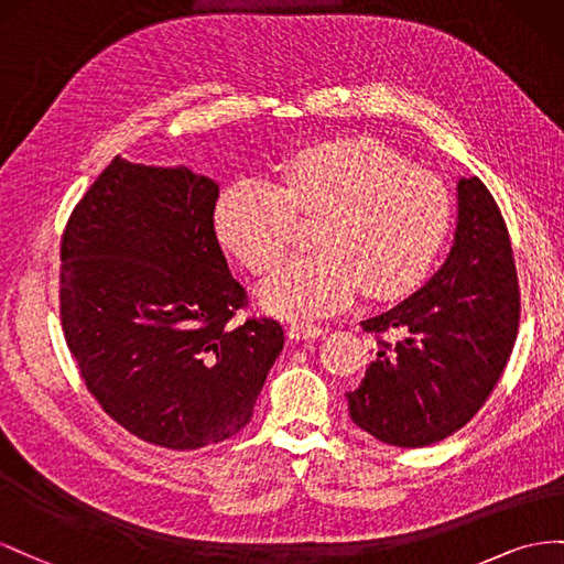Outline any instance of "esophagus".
Returning a JSON list of instances; mask_svg holds the SVG:
<instances>
[{
    "label": "esophagus",
    "instance_id": "34e87169",
    "mask_svg": "<svg viewBox=\"0 0 564 564\" xmlns=\"http://www.w3.org/2000/svg\"><path fill=\"white\" fill-rule=\"evenodd\" d=\"M324 333H326V328L314 326V324H291V326H288V335H291V340H310V337H318Z\"/></svg>",
    "mask_w": 564,
    "mask_h": 564
}]
</instances>
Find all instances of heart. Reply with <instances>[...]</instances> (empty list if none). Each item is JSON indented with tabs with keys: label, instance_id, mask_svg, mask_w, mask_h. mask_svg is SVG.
<instances>
[{
	"label": "heart",
	"instance_id": "obj_1",
	"mask_svg": "<svg viewBox=\"0 0 564 564\" xmlns=\"http://www.w3.org/2000/svg\"><path fill=\"white\" fill-rule=\"evenodd\" d=\"M297 215L321 219V252L271 273L260 297L276 316L318 318L343 312L361 291L390 300L421 283L452 227V196L437 174L411 167L384 143L343 139L297 153L283 186L231 184L215 224L240 262L267 273L291 250Z\"/></svg>",
	"mask_w": 564,
	"mask_h": 564
}]
</instances>
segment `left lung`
<instances>
[{
    "instance_id": "1",
    "label": "left lung",
    "mask_w": 564,
    "mask_h": 564,
    "mask_svg": "<svg viewBox=\"0 0 564 564\" xmlns=\"http://www.w3.org/2000/svg\"><path fill=\"white\" fill-rule=\"evenodd\" d=\"M454 246L440 271L390 312L361 321L378 351L347 392L349 417L376 440L417 448L485 406L510 359L520 291L501 210L477 176L458 180ZM397 329L399 344L382 341Z\"/></svg>"
}]
</instances>
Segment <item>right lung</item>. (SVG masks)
<instances>
[{
  "label": "right lung",
  "instance_id": "right-lung-1",
  "mask_svg": "<svg viewBox=\"0 0 564 564\" xmlns=\"http://www.w3.org/2000/svg\"><path fill=\"white\" fill-rule=\"evenodd\" d=\"M219 186L120 155L61 238V326L87 390L134 437L191 452L243 430L283 349L215 234Z\"/></svg>",
  "mask_w": 564,
  "mask_h": 564
}]
</instances>
